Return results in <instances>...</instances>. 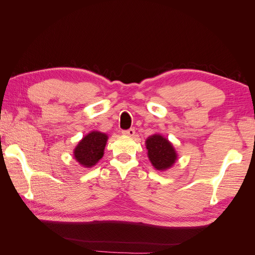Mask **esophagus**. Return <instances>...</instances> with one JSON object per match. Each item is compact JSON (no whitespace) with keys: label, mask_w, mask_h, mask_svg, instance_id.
Returning <instances> with one entry per match:
<instances>
[{"label":"esophagus","mask_w":255,"mask_h":255,"mask_svg":"<svg viewBox=\"0 0 255 255\" xmlns=\"http://www.w3.org/2000/svg\"><path fill=\"white\" fill-rule=\"evenodd\" d=\"M122 134L126 135V136H134V134H135V128H128V129L122 130Z\"/></svg>","instance_id":"obj_1"}]
</instances>
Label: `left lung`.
Here are the masks:
<instances>
[{"label":"left lung","instance_id":"8db88e82","mask_svg":"<svg viewBox=\"0 0 255 255\" xmlns=\"http://www.w3.org/2000/svg\"><path fill=\"white\" fill-rule=\"evenodd\" d=\"M148 157L156 170H167L175 163L177 154L172 143L164 136L154 134L145 140Z\"/></svg>","mask_w":255,"mask_h":255}]
</instances>
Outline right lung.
Segmentation results:
<instances>
[{
	"mask_svg": "<svg viewBox=\"0 0 255 255\" xmlns=\"http://www.w3.org/2000/svg\"><path fill=\"white\" fill-rule=\"evenodd\" d=\"M109 136L99 130H92L75 146L73 155L80 165L90 168L103 157Z\"/></svg>",
	"mask_w": 255,
	"mask_h": 255,
	"instance_id": "1",
	"label": "right lung"
}]
</instances>
